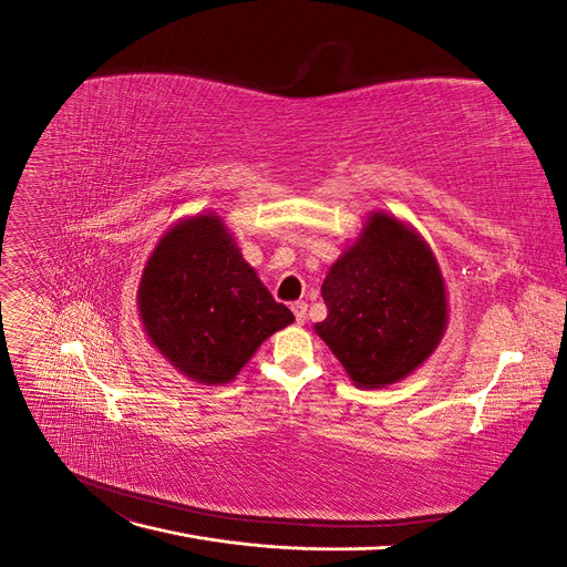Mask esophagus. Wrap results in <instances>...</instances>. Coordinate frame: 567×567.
Masks as SVG:
<instances>
[{
  "instance_id": "34e87169",
  "label": "esophagus",
  "mask_w": 567,
  "mask_h": 567,
  "mask_svg": "<svg viewBox=\"0 0 567 567\" xmlns=\"http://www.w3.org/2000/svg\"><path fill=\"white\" fill-rule=\"evenodd\" d=\"M293 315H296V321H298V323H305V321H307V302H302V300L296 302V305H293Z\"/></svg>"
}]
</instances>
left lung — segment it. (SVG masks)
I'll return each mask as SVG.
<instances>
[{"mask_svg":"<svg viewBox=\"0 0 567 567\" xmlns=\"http://www.w3.org/2000/svg\"><path fill=\"white\" fill-rule=\"evenodd\" d=\"M321 296L329 317L315 331L364 390L404 381L447 331V286L433 248L383 210L369 213L326 271Z\"/></svg>","mask_w":567,"mask_h":567,"instance_id":"8db88e82","label":"left lung"}]
</instances>
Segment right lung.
Here are the masks:
<instances>
[{
  "label": "right lung",
  "instance_id": "add662e5",
  "mask_svg": "<svg viewBox=\"0 0 567 567\" xmlns=\"http://www.w3.org/2000/svg\"><path fill=\"white\" fill-rule=\"evenodd\" d=\"M148 342L188 381L231 383L296 317L271 298L215 213L177 219L148 255L136 290Z\"/></svg>",
  "mask_w": 567,
  "mask_h": 567
}]
</instances>
